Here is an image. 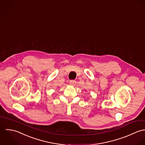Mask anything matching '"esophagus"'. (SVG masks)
<instances>
[{
	"mask_svg": "<svg viewBox=\"0 0 145 145\" xmlns=\"http://www.w3.org/2000/svg\"><path fill=\"white\" fill-rule=\"evenodd\" d=\"M76 84V81L75 80H71L69 81V84L72 86H74Z\"/></svg>",
	"mask_w": 145,
	"mask_h": 145,
	"instance_id": "obj_1",
	"label": "esophagus"
}]
</instances>
